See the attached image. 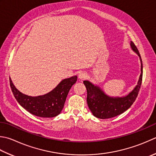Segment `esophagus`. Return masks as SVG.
Instances as JSON below:
<instances>
[{
    "instance_id": "1",
    "label": "esophagus",
    "mask_w": 156,
    "mask_h": 156,
    "mask_svg": "<svg viewBox=\"0 0 156 156\" xmlns=\"http://www.w3.org/2000/svg\"><path fill=\"white\" fill-rule=\"evenodd\" d=\"M87 73H85L84 72H80L78 74V78L80 79V80H84V79L87 78Z\"/></svg>"
}]
</instances>
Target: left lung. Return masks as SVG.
<instances>
[{
    "instance_id": "left-lung-1",
    "label": "left lung",
    "mask_w": 156,
    "mask_h": 156,
    "mask_svg": "<svg viewBox=\"0 0 156 156\" xmlns=\"http://www.w3.org/2000/svg\"><path fill=\"white\" fill-rule=\"evenodd\" d=\"M131 49L137 54L141 62V74L136 86L130 93L122 97H112L107 94L99 85L88 80H84L87 90V101L88 108L94 116L100 119H108L126 112L135 101L141 85L143 64L141 55L135 44L130 42Z\"/></svg>"
}]
</instances>
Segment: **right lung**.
<instances>
[{
    "label": "right lung",
    "instance_id": "1",
    "mask_svg": "<svg viewBox=\"0 0 156 156\" xmlns=\"http://www.w3.org/2000/svg\"><path fill=\"white\" fill-rule=\"evenodd\" d=\"M9 80L15 98L21 107L36 116L53 118L62 111L70 88L77 81V76L63 79L50 92L36 97L29 96L20 92L15 87L11 78Z\"/></svg>",
    "mask_w": 156,
    "mask_h": 156
}]
</instances>
